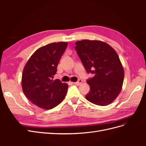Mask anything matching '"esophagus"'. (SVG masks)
Returning a JSON list of instances; mask_svg holds the SVG:
<instances>
[{"label": "esophagus", "instance_id": "obj_1", "mask_svg": "<svg viewBox=\"0 0 146 146\" xmlns=\"http://www.w3.org/2000/svg\"><path fill=\"white\" fill-rule=\"evenodd\" d=\"M82 83H83V81L80 79V80H78L77 82H75V83H74L75 84V85H80Z\"/></svg>", "mask_w": 146, "mask_h": 146}]
</instances>
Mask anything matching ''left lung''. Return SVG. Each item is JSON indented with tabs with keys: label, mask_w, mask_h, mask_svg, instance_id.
Returning <instances> with one entry per match:
<instances>
[{
	"label": "left lung",
	"mask_w": 146,
	"mask_h": 146,
	"mask_svg": "<svg viewBox=\"0 0 146 146\" xmlns=\"http://www.w3.org/2000/svg\"><path fill=\"white\" fill-rule=\"evenodd\" d=\"M75 44L86 71L94 74L87 80L90 90L86 99L100 106L111 104L121 91L124 78L117 52L107 43L99 40L83 39Z\"/></svg>",
	"instance_id": "obj_1"
}]
</instances>
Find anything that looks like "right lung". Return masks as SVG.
Segmentation results:
<instances>
[{"instance_id": "1", "label": "right lung", "mask_w": 146, "mask_h": 146, "mask_svg": "<svg viewBox=\"0 0 146 146\" xmlns=\"http://www.w3.org/2000/svg\"><path fill=\"white\" fill-rule=\"evenodd\" d=\"M67 46V42H58L39 48L24 66L21 80L23 91L29 100L39 108L52 109L66 97L68 84L53 78Z\"/></svg>"}]
</instances>
